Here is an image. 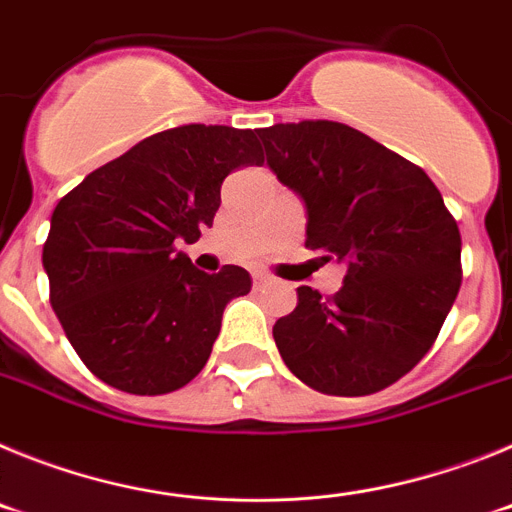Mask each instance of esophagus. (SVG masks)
Listing matches in <instances>:
<instances>
[{
  "label": "esophagus",
  "mask_w": 512,
  "mask_h": 512,
  "mask_svg": "<svg viewBox=\"0 0 512 512\" xmlns=\"http://www.w3.org/2000/svg\"><path fill=\"white\" fill-rule=\"evenodd\" d=\"M269 282H271V277L266 274V271H253V284H256V287H261V284H269Z\"/></svg>",
  "instance_id": "34e87169"
}]
</instances>
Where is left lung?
<instances>
[{"label": "left lung", "mask_w": 512, "mask_h": 512, "mask_svg": "<svg viewBox=\"0 0 512 512\" xmlns=\"http://www.w3.org/2000/svg\"><path fill=\"white\" fill-rule=\"evenodd\" d=\"M259 138L305 205V246L346 269L330 300L300 287L274 323L284 364L323 395L390 387L428 354L459 295L456 220L423 169L341 122L271 125Z\"/></svg>", "instance_id": "left-lung-1"}]
</instances>
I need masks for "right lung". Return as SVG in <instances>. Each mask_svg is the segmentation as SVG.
I'll list each match as a JSON object with an SVG mask.
<instances>
[{"label": "right lung", "mask_w": 512, "mask_h": 512, "mask_svg": "<svg viewBox=\"0 0 512 512\" xmlns=\"http://www.w3.org/2000/svg\"><path fill=\"white\" fill-rule=\"evenodd\" d=\"M264 164L253 130L182 125L99 166L56 205L43 246L51 305L81 361L130 395H166L207 364L241 266L197 269L176 243L212 225L223 179Z\"/></svg>", "instance_id": "right-lung-1"}]
</instances>
